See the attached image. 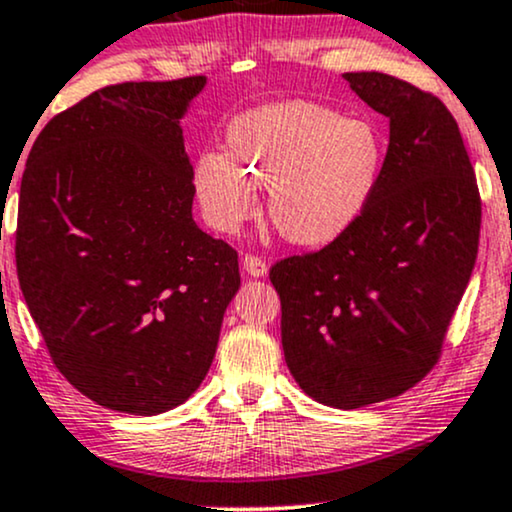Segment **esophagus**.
<instances>
[{"label":"esophagus","mask_w":512,"mask_h":512,"mask_svg":"<svg viewBox=\"0 0 512 512\" xmlns=\"http://www.w3.org/2000/svg\"><path fill=\"white\" fill-rule=\"evenodd\" d=\"M243 269H245V274L252 276V279H262V276L267 274V264H264V260H260V257H255V255L243 257Z\"/></svg>","instance_id":"1"}]
</instances>
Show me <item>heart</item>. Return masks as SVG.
<instances>
[{
    "instance_id": "b5f03b06",
    "label": "heart",
    "mask_w": 512,
    "mask_h": 512,
    "mask_svg": "<svg viewBox=\"0 0 512 512\" xmlns=\"http://www.w3.org/2000/svg\"><path fill=\"white\" fill-rule=\"evenodd\" d=\"M387 142L368 117L315 101L260 105L228 125L226 154L202 151L192 187L214 231L238 233L267 187V216L286 243L322 248L368 209L383 178Z\"/></svg>"
}]
</instances>
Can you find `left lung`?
<instances>
[{
	"label": "left lung",
	"mask_w": 512,
	"mask_h": 512,
	"mask_svg": "<svg viewBox=\"0 0 512 512\" xmlns=\"http://www.w3.org/2000/svg\"><path fill=\"white\" fill-rule=\"evenodd\" d=\"M390 120L378 190L342 238L269 272L281 346L305 395L337 409L385 402L436 366L479 248L477 178L450 110L380 72L344 74Z\"/></svg>",
	"instance_id": "1"
}]
</instances>
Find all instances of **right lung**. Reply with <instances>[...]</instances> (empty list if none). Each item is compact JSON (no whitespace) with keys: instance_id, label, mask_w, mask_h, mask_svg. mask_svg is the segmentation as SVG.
Wrapping results in <instances>:
<instances>
[{"instance_id":"add662e5","label":"right lung","mask_w":512,"mask_h":512,"mask_svg":"<svg viewBox=\"0 0 512 512\" xmlns=\"http://www.w3.org/2000/svg\"><path fill=\"white\" fill-rule=\"evenodd\" d=\"M207 76L93 91L38 134L21 178L16 272L64 378L154 416L214 361L238 252L192 219L180 120Z\"/></svg>"}]
</instances>
